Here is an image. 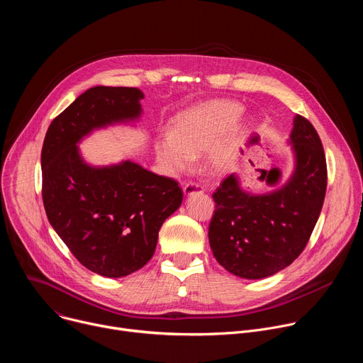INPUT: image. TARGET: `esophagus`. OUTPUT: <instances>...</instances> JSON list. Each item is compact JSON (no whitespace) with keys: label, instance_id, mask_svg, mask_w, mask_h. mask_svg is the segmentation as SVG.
I'll return each mask as SVG.
<instances>
[{"label":"esophagus","instance_id":"34e87169","mask_svg":"<svg viewBox=\"0 0 363 363\" xmlns=\"http://www.w3.org/2000/svg\"><path fill=\"white\" fill-rule=\"evenodd\" d=\"M184 192L186 194V195H191V194H194V192H203V186L201 185V184H196V182H186L185 185H184Z\"/></svg>","mask_w":363,"mask_h":363}]
</instances>
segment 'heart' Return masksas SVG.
I'll list each match as a JSON object with an SVG mask.
<instances>
[{
	"label": "heart",
	"instance_id": "1",
	"mask_svg": "<svg viewBox=\"0 0 363 363\" xmlns=\"http://www.w3.org/2000/svg\"><path fill=\"white\" fill-rule=\"evenodd\" d=\"M240 115L241 108L231 101L206 103L181 113L172 133L167 132L157 140L160 161L171 172H184L192 168L194 158L206 152V167L214 174L224 172L248 125L247 121L235 122ZM227 130L226 138L218 143Z\"/></svg>",
	"mask_w": 363,
	"mask_h": 363
}]
</instances>
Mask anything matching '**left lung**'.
<instances>
[{"instance_id":"1","label":"left lung","mask_w":363,"mask_h":363,"mask_svg":"<svg viewBox=\"0 0 363 363\" xmlns=\"http://www.w3.org/2000/svg\"><path fill=\"white\" fill-rule=\"evenodd\" d=\"M290 142L296 171L284 186L251 195L230 175L213 194L210 245L217 262L238 277L264 279L290 266L319 220L328 186L322 140L312 123L296 115Z\"/></svg>"}]
</instances>
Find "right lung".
<instances>
[{
	"label": "right lung",
	"mask_w": 363,
	"mask_h": 363,
	"mask_svg": "<svg viewBox=\"0 0 363 363\" xmlns=\"http://www.w3.org/2000/svg\"><path fill=\"white\" fill-rule=\"evenodd\" d=\"M136 87L96 86L50 123L41 149L47 218L79 263L105 277L142 269L155 252L164 221L182 202L178 182L123 162L86 165L76 143L96 128L140 115Z\"/></svg>",
	"instance_id": "add662e5"
}]
</instances>
